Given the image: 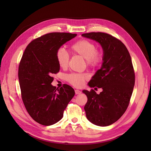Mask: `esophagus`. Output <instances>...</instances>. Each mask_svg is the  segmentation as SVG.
I'll use <instances>...</instances> for the list:
<instances>
[{
  "label": "esophagus",
  "mask_w": 151,
  "mask_h": 151,
  "mask_svg": "<svg viewBox=\"0 0 151 151\" xmlns=\"http://www.w3.org/2000/svg\"><path fill=\"white\" fill-rule=\"evenodd\" d=\"M81 91H80V90H78V89H76L75 90V93H76V95H78V94H81Z\"/></svg>",
  "instance_id": "1"
}]
</instances>
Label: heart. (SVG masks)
<instances>
[{"label":"heart","instance_id":"heart-1","mask_svg":"<svg viewBox=\"0 0 151 151\" xmlns=\"http://www.w3.org/2000/svg\"><path fill=\"white\" fill-rule=\"evenodd\" d=\"M70 50L75 54H78L86 59V63L88 67H97L102 60V53L100 50H97L96 45L92 41L82 39L74 43L70 46ZM56 58L58 65L62 68H66L69 62V56L63 48H60L57 50ZM67 81L76 88L81 87L84 84L86 80L89 76L85 73H73L66 76Z\"/></svg>","mask_w":151,"mask_h":151}]
</instances>
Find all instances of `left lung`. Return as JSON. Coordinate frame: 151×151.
<instances>
[{"instance_id":"8db88e82","label":"left lung","mask_w":151,"mask_h":151,"mask_svg":"<svg viewBox=\"0 0 151 151\" xmlns=\"http://www.w3.org/2000/svg\"><path fill=\"white\" fill-rule=\"evenodd\" d=\"M82 36L97 41L104 51L103 63L89 82L91 88L83 90L88 97L84 106L88 119L95 125L106 127L114 123L129 106L135 84V73L129 50L123 43L106 33L89 32Z\"/></svg>"}]
</instances>
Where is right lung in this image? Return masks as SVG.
I'll list each match as a JSON object with an SVG mask.
<instances>
[{"mask_svg":"<svg viewBox=\"0 0 151 151\" xmlns=\"http://www.w3.org/2000/svg\"><path fill=\"white\" fill-rule=\"evenodd\" d=\"M76 34L52 32L32 41L22 54L19 65L18 77L21 97L28 114L45 126L56 123L75 93L63 84L60 89L51 85L53 74L59 72L57 50Z\"/></svg>","mask_w":151,"mask_h":151,"instance_id":"1","label":"right lung"}]
</instances>
